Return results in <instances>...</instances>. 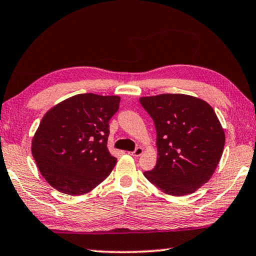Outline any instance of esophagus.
<instances>
[{
	"label": "esophagus",
	"mask_w": 256,
	"mask_h": 256,
	"mask_svg": "<svg viewBox=\"0 0 256 256\" xmlns=\"http://www.w3.org/2000/svg\"><path fill=\"white\" fill-rule=\"evenodd\" d=\"M142 154H144V149H142L141 146H138V148L134 150L131 154L133 156V157H138V156H141Z\"/></svg>",
	"instance_id": "34e87169"
}]
</instances>
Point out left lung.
<instances>
[{"label":"left lung","instance_id":"1","mask_svg":"<svg viewBox=\"0 0 256 256\" xmlns=\"http://www.w3.org/2000/svg\"><path fill=\"white\" fill-rule=\"evenodd\" d=\"M154 120L158 159L146 178L162 192L183 196L214 175L224 146V132L209 104L182 94L142 97Z\"/></svg>","mask_w":256,"mask_h":256}]
</instances>
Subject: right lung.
<instances>
[{"instance_id":"obj_1","label":"right lung","mask_w":256,"mask_h":256,"mask_svg":"<svg viewBox=\"0 0 256 256\" xmlns=\"http://www.w3.org/2000/svg\"><path fill=\"white\" fill-rule=\"evenodd\" d=\"M118 96L81 94L46 112L32 138L38 170L64 194L82 196L110 174L118 159L107 149L110 120Z\"/></svg>"}]
</instances>
